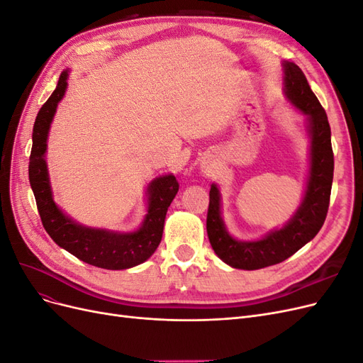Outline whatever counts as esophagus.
I'll list each match as a JSON object with an SVG mask.
<instances>
[{
	"label": "esophagus",
	"mask_w": 363,
	"mask_h": 363,
	"mask_svg": "<svg viewBox=\"0 0 363 363\" xmlns=\"http://www.w3.org/2000/svg\"><path fill=\"white\" fill-rule=\"evenodd\" d=\"M201 169H203L204 172H207V174L213 172L215 167H213V162H212L211 157H204V160L201 162Z\"/></svg>",
	"instance_id": "1"
}]
</instances>
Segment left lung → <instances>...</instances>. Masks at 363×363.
I'll list each match as a JSON object with an SVG mask.
<instances>
[{"label":"left lung","instance_id":"8db88e82","mask_svg":"<svg viewBox=\"0 0 363 363\" xmlns=\"http://www.w3.org/2000/svg\"><path fill=\"white\" fill-rule=\"evenodd\" d=\"M284 98L306 116L309 135V171L306 189L295 213L280 228H274L255 240H240L228 233L221 211V192L211 184L207 211V236L215 255L228 267L260 269L291 257L320 232L330 203L333 183L332 133L323 106L312 92L303 71L292 62H283Z\"/></svg>","mask_w":363,"mask_h":363}]
</instances>
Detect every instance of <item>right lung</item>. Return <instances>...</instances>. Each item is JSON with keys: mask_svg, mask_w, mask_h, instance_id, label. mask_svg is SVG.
<instances>
[{"mask_svg": "<svg viewBox=\"0 0 363 363\" xmlns=\"http://www.w3.org/2000/svg\"><path fill=\"white\" fill-rule=\"evenodd\" d=\"M68 77L69 69L60 74L56 89L40 107L33 125L28 179L42 224L60 248L89 265L104 269L133 268L150 259L157 250L162 240L164 218L174 196L179 192V183L172 174H164L148 184L145 192L147 213L144 221L133 232L87 227L65 213L54 201L45 155L51 123L67 92Z\"/></svg>", "mask_w": 363, "mask_h": 363, "instance_id": "add662e5", "label": "right lung"}]
</instances>
